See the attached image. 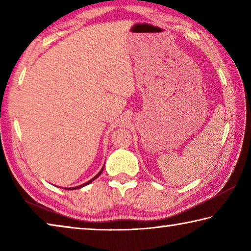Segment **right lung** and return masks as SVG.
<instances>
[{
    "label": "right lung",
    "instance_id": "obj_1",
    "mask_svg": "<svg viewBox=\"0 0 251 251\" xmlns=\"http://www.w3.org/2000/svg\"><path fill=\"white\" fill-rule=\"evenodd\" d=\"M103 169H104V167L103 168H101V171L99 173V174H97V175L94 177V178H93V179H91V180H88L87 182H85V184H83V185H80V186H77V187H73V188H66L67 190H72V189H77V188H80V187H84V186H86V185H88V184H90V182H92L93 180H94V179H96V178L97 177H99L100 175V174H101V172H103Z\"/></svg>",
    "mask_w": 251,
    "mask_h": 251
}]
</instances>
